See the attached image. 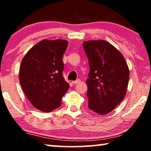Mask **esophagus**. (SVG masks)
<instances>
[{
    "mask_svg": "<svg viewBox=\"0 0 151 151\" xmlns=\"http://www.w3.org/2000/svg\"><path fill=\"white\" fill-rule=\"evenodd\" d=\"M81 82V80L80 79H77V80L76 81H73L72 83H73V84H74V85H76V84H78V83H79Z\"/></svg>",
    "mask_w": 151,
    "mask_h": 151,
    "instance_id": "obj_1",
    "label": "esophagus"
}]
</instances>
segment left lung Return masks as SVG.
<instances>
[{
	"mask_svg": "<svg viewBox=\"0 0 151 151\" xmlns=\"http://www.w3.org/2000/svg\"><path fill=\"white\" fill-rule=\"evenodd\" d=\"M83 45L90 66L86 81L88 108L104 115L113 111L126 95L129 66L123 55L105 40H88Z\"/></svg>",
	"mask_w": 151,
	"mask_h": 151,
	"instance_id": "left-lung-1",
	"label": "left lung"
}]
</instances>
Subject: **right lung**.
I'll list each match as a JSON object with an SVG mask.
<instances>
[{"label":"right lung","instance_id":"1","mask_svg":"<svg viewBox=\"0 0 151 151\" xmlns=\"http://www.w3.org/2000/svg\"><path fill=\"white\" fill-rule=\"evenodd\" d=\"M66 40L44 39L28 51L20 66L19 81L34 107L48 112L59 107L69 88L63 76Z\"/></svg>","mask_w":151,"mask_h":151}]
</instances>
